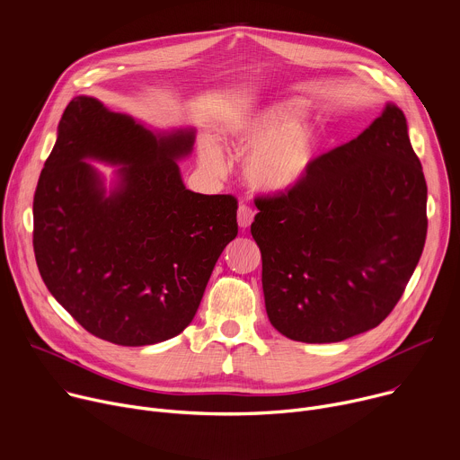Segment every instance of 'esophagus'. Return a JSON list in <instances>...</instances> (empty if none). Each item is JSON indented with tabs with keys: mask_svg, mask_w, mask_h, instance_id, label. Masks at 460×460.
<instances>
[{
	"mask_svg": "<svg viewBox=\"0 0 460 460\" xmlns=\"http://www.w3.org/2000/svg\"><path fill=\"white\" fill-rule=\"evenodd\" d=\"M236 218H238V226H240L242 229L249 227V226L252 224V220H254V211H252V208H249L247 204H242V206L238 208Z\"/></svg>",
	"mask_w": 460,
	"mask_h": 460,
	"instance_id": "1",
	"label": "esophagus"
}]
</instances>
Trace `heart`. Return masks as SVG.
I'll return each mask as SVG.
<instances>
[{
  "instance_id": "b5f03b06",
  "label": "heart",
  "mask_w": 460,
  "mask_h": 460,
  "mask_svg": "<svg viewBox=\"0 0 460 460\" xmlns=\"http://www.w3.org/2000/svg\"><path fill=\"white\" fill-rule=\"evenodd\" d=\"M298 111L293 102L271 103L251 111L233 121L226 135L243 156L245 180L266 192H282L295 187L311 169L318 147V128L302 119H291ZM200 158L213 169L222 167L220 149L211 140H202Z\"/></svg>"
}]
</instances>
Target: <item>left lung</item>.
<instances>
[{"label":"left lung","mask_w":460,"mask_h":460,"mask_svg":"<svg viewBox=\"0 0 460 460\" xmlns=\"http://www.w3.org/2000/svg\"><path fill=\"white\" fill-rule=\"evenodd\" d=\"M428 187L404 112L387 103L291 189L256 196L266 311L284 337L341 342L401 300L426 242Z\"/></svg>","instance_id":"obj_1"}]
</instances>
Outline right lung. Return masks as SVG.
Masks as SVG:
<instances>
[{
	"instance_id": "add662e5",
	"label": "right lung",
	"mask_w": 460,
	"mask_h": 460,
	"mask_svg": "<svg viewBox=\"0 0 460 460\" xmlns=\"http://www.w3.org/2000/svg\"><path fill=\"white\" fill-rule=\"evenodd\" d=\"M192 144L194 130L153 135L91 96L59 119L34 192L36 264L50 295L102 341L137 348L180 335L238 234L234 196L185 189L176 160ZM87 157L124 165L109 197Z\"/></svg>"
}]
</instances>
